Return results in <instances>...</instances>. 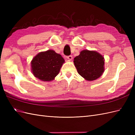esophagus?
<instances>
[{
  "label": "esophagus",
  "instance_id": "obj_1",
  "mask_svg": "<svg viewBox=\"0 0 135 135\" xmlns=\"http://www.w3.org/2000/svg\"><path fill=\"white\" fill-rule=\"evenodd\" d=\"M66 58L68 59V60H71L72 59H73V56L71 55H70V56H66Z\"/></svg>",
  "mask_w": 135,
  "mask_h": 135
}]
</instances>
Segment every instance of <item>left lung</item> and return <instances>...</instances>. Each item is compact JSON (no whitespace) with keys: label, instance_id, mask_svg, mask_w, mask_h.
Instances as JSON below:
<instances>
[{"label":"left lung","instance_id":"8db88e82","mask_svg":"<svg viewBox=\"0 0 135 135\" xmlns=\"http://www.w3.org/2000/svg\"><path fill=\"white\" fill-rule=\"evenodd\" d=\"M74 60L78 73L87 80L97 79L104 71L103 56L96 51L83 50Z\"/></svg>","mask_w":135,"mask_h":135}]
</instances>
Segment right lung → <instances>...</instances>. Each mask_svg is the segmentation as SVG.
I'll return each instance as SVG.
<instances>
[{
    "label": "right lung",
    "mask_w": 135,
    "mask_h": 135,
    "mask_svg": "<svg viewBox=\"0 0 135 135\" xmlns=\"http://www.w3.org/2000/svg\"><path fill=\"white\" fill-rule=\"evenodd\" d=\"M64 59L54 51L42 52L35 56L31 62L34 75L43 81H51L59 74Z\"/></svg>",
    "instance_id": "1"
}]
</instances>
